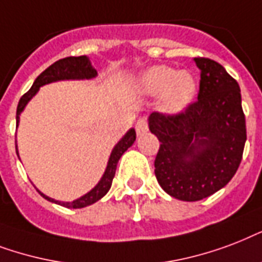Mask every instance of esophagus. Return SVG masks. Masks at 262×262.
<instances>
[{
	"label": "esophagus",
	"mask_w": 262,
	"mask_h": 262,
	"mask_svg": "<svg viewBox=\"0 0 262 262\" xmlns=\"http://www.w3.org/2000/svg\"><path fill=\"white\" fill-rule=\"evenodd\" d=\"M135 128H137L138 137H143V135H146V134H147V131H149V127H147V120H146L145 117H142V119H139V120L137 121Z\"/></svg>",
	"instance_id": "esophagus-1"
}]
</instances>
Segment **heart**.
I'll return each instance as SVG.
<instances>
[{"instance_id":"obj_1","label":"heart","mask_w":262,"mask_h":262,"mask_svg":"<svg viewBox=\"0 0 262 262\" xmlns=\"http://www.w3.org/2000/svg\"><path fill=\"white\" fill-rule=\"evenodd\" d=\"M138 90L143 95H160L159 108L165 115H179L194 101L196 83L187 71H176L167 66H154L137 79Z\"/></svg>"}]
</instances>
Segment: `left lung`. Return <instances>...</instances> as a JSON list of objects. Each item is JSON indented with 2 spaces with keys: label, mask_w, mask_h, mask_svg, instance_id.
Masks as SVG:
<instances>
[{
  "label": "left lung",
  "mask_w": 262,
  "mask_h": 262,
  "mask_svg": "<svg viewBox=\"0 0 262 262\" xmlns=\"http://www.w3.org/2000/svg\"><path fill=\"white\" fill-rule=\"evenodd\" d=\"M201 71L198 101L176 116L151 113L159 138L154 173L163 190L180 201H200L226 186L238 169L246 123L238 82L224 67L194 58Z\"/></svg>",
  "instance_id": "left-lung-1"
}]
</instances>
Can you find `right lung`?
Listing matches in <instances>:
<instances>
[{
  "label": "right lung",
  "mask_w": 262,
  "mask_h": 262,
  "mask_svg": "<svg viewBox=\"0 0 262 262\" xmlns=\"http://www.w3.org/2000/svg\"><path fill=\"white\" fill-rule=\"evenodd\" d=\"M97 70L94 67L91 66L90 58L87 56H79V57H66L58 60L54 64L46 68V70L42 72V74L35 79V82L32 83L31 89L26 93V94L20 98L19 105H17V111H16V125L19 127L20 123V115L24 111V108L27 106V103L31 101L35 94L39 91V89L45 84H49V83L60 82V80H90V79L97 78ZM135 138H137V134H135V129L129 128L127 133L124 134V137L121 138L120 141L117 142L115 147L112 149V153L109 156L108 164H106V168H105V172H103L102 178L99 179V182L95 184L94 187L91 188L90 191L86 192L84 195L79 196L76 200L71 201V202H64V201H57L54 198H50V196L45 195L43 192H40L38 190L40 195L43 196L45 200L50 201L53 204L61 205V206H66V208L70 209H80L86 208L89 205L95 204L97 201H99L102 198L106 192L109 191V188L112 186V180L115 178V173H116V167L117 163L120 157L124 154V151L128 147L134 145L135 142ZM16 153L19 156V151H17V145H16Z\"/></svg>",
  "instance_id": "1"
}]
</instances>
